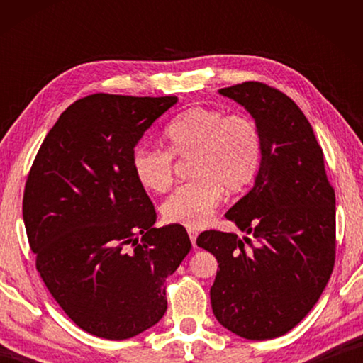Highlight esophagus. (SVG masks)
<instances>
[{
    "label": "esophagus",
    "mask_w": 363,
    "mask_h": 363,
    "mask_svg": "<svg viewBox=\"0 0 363 363\" xmlns=\"http://www.w3.org/2000/svg\"><path fill=\"white\" fill-rule=\"evenodd\" d=\"M187 233H189V237H190V242H192L194 248H195L196 247V237H199V232H196V229H192V227H190V229H187Z\"/></svg>",
    "instance_id": "esophagus-1"
}]
</instances>
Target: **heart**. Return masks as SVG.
Segmentation results:
<instances>
[{"instance_id": "1", "label": "heart", "mask_w": 363, "mask_h": 363, "mask_svg": "<svg viewBox=\"0 0 363 363\" xmlns=\"http://www.w3.org/2000/svg\"><path fill=\"white\" fill-rule=\"evenodd\" d=\"M163 139L167 150H134L131 168L140 187L162 194L173 184V157H189V176L194 179L162 206L164 220L171 224L205 225L223 199V189L227 194L240 192L259 167V131L247 115H225L214 107L189 108L169 123Z\"/></svg>"}]
</instances>
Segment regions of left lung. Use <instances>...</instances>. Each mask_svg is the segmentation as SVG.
Listing matches in <instances>:
<instances>
[{
    "mask_svg": "<svg viewBox=\"0 0 363 363\" xmlns=\"http://www.w3.org/2000/svg\"><path fill=\"white\" fill-rule=\"evenodd\" d=\"M253 116L261 138L255 186L225 213L242 232L205 230L200 248L216 256L213 314L242 337L272 340L309 314L335 266V190L323 152L301 108L259 82L219 89Z\"/></svg>",
    "mask_w": 363,
    "mask_h": 363,
    "instance_id": "obj_1",
    "label": "left lung"
}]
</instances>
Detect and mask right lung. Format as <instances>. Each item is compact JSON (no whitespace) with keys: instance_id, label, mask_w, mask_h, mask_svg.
Wrapping results in <instances>:
<instances>
[{"instance_id":"obj_1","label":"right lung","mask_w":363,"mask_h":363,"mask_svg":"<svg viewBox=\"0 0 363 363\" xmlns=\"http://www.w3.org/2000/svg\"><path fill=\"white\" fill-rule=\"evenodd\" d=\"M176 96L91 94L59 116L30 169L22 214L36 270L79 328L121 341L167 312V279L192 248L157 213L131 157Z\"/></svg>"}]
</instances>
